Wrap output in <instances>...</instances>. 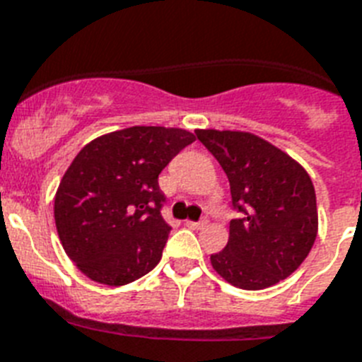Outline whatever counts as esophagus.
<instances>
[{
	"mask_svg": "<svg viewBox=\"0 0 362 362\" xmlns=\"http://www.w3.org/2000/svg\"><path fill=\"white\" fill-rule=\"evenodd\" d=\"M186 227L191 228V230H199V228L206 227V221H199V223H195V221H186Z\"/></svg>",
	"mask_w": 362,
	"mask_h": 362,
	"instance_id": "1",
	"label": "esophagus"
}]
</instances>
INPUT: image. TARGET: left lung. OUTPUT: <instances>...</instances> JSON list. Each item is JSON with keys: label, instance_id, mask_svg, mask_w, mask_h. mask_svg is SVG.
<instances>
[{"label": "left lung", "instance_id": "obj_1", "mask_svg": "<svg viewBox=\"0 0 362 362\" xmlns=\"http://www.w3.org/2000/svg\"><path fill=\"white\" fill-rule=\"evenodd\" d=\"M230 182L227 247L211 267L232 286L264 290L290 277L318 236L316 191L305 167L269 141L240 130H195Z\"/></svg>", "mask_w": 362, "mask_h": 362}]
</instances>
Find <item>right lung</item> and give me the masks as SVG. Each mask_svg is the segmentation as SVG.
I'll return each mask as SVG.
<instances>
[{
    "label": "right lung",
    "instance_id": "obj_1",
    "mask_svg": "<svg viewBox=\"0 0 362 362\" xmlns=\"http://www.w3.org/2000/svg\"><path fill=\"white\" fill-rule=\"evenodd\" d=\"M195 135L182 128L132 126L78 152L55 193L64 252L90 281L124 286L160 262L171 227L160 214L158 176Z\"/></svg>",
    "mask_w": 362,
    "mask_h": 362
}]
</instances>
